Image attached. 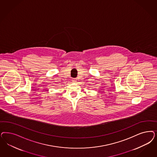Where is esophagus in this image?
<instances>
[{"mask_svg": "<svg viewBox=\"0 0 157 157\" xmlns=\"http://www.w3.org/2000/svg\"><path fill=\"white\" fill-rule=\"evenodd\" d=\"M77 78H73V80H72V81L73 82H77Z\"/></svg>", "mask_w": 157, "mask_h": 157, "instance_id": "esophagus-1", "label": "esophagus"}]
</instances>
